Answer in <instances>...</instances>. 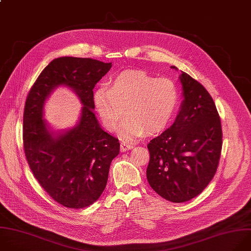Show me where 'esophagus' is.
Returning <instances> with one entry per match:
<instances>
[{"label":"esophagus","mask_w":251,"mask_h":251,"mask_svg":"<svg viewBox=\"0 0 251 251\" xmlns=\"http://www.w3.org/2000/svg\"><path fill=\"white\" fill-rule=\"evenodd\" d=\"M131 148H133V144L132 143H128V142H126V141L121 142V151L122 152L127 151V150H129Z\"/></svg>","instance_id":"obj_1"}]
</instances>
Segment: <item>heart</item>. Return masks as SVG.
I'll list each match as a JSON object with an SVG mask.
<instances>
[{"instance_id": "b5f03b06", "label": "heart", "mask_w": 251, "mask_h": 251, "mask_svg": "<svg viewBox=\"0 0 251 251\" xmlns=\"http://www.w3.org/2000/svg\"><path fill=\"white\" fill-rule=\"evenodd\" d=\"M178 88L169 78H155L141 70L116 75L110 88L100 86L93 95L95 108L105 126L116 130L125 113L120 134L126 139L153 133L170 122L178 104Z\"/></svg>"}]
</instances>
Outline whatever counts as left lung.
Wrapping results in <instances>:
<instances>
[{
    "instance_id": "1",
    "label": "left lung",
    "mask_w": 251,
    "mask_h": 251,
    "mask_svg": "<svg viewBox=\"0 0 251 251\" xmlns=\"http://www.w3.org/2000/svg\"><path fill=\"white\" fill-rule=\"evenodd\" d=\"M179 79L183 101L178 115L169 128L147 145V181L173 203L187 202L208 186L216 174L223 143L221 120L211 95L183 71Z\"/></svg>"
}]
</instances>
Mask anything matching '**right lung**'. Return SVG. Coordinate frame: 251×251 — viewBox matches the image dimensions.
Listing matches in <instances>:
<instances>
[{
  "instance_id": "obj_1",
  "label": "right lung",
  "mask_w": 251,
  "mask_h": 251,
  "mask_svg": "<svg viewBox=\"0 0 251 251\" xmlns=\"http://www.w3.org/2000/svg\"><path fill=\"white\" fill-rule=\"evenodd\" d=\"M112 67L92 58L53 59L31 87L24 112V148L28 165L49 196L62 206L82 209L103 194L119 139L105 131L94 114L93 89ZM67 86L83 107L72 128L54 131L43 118L47 99Z\"/></svg>"
}]
</instances>
